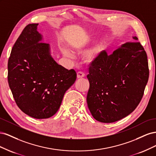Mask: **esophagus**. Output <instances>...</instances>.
<instances>
[{
    "label": "esophagus",
    "mask_w": 156,
    "mask_h": 156,
    "mask_svg": "<svg viewBox=\"0 0 156 156\" xmlns=\"http://www.w3.org/2000/svg\"><path fill=\"white\" fill-rule=\"evenodd\" d=\"M84 76H85V74H84L83 72H79L77 73V77L78 79H79V78H83V77H84Z\"/></svg>",
    "instance_id": "esophagus-1"
}]
</instances>
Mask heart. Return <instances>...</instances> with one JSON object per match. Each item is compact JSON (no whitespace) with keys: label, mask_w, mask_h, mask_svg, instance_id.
<instances>
[{"label":"heart","mask_w":156,"mask_h":156,"mask_svg":"<svg viewBox=\"0 0 156 156\" xmlns=\"http://www.w3.org/2000/svg\"><path fill=\"white\" fill-rule=\"evenodd\" d=\"M105 48L106 44L104 41H101L100 43L98 44L97 45L94 46V48H92V49H90L87 52L85 55H84V60H85L86 62L88 63L93 62L97 58L98 55L105 49ZM62 52L64 55L68 56V57H72L73 56L72 53L68 49H62Z\"/></svg>","instance_id":"obj_1"}]
</instances>
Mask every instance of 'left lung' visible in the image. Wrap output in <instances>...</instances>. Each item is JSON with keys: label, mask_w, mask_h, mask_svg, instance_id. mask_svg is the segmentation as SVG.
I'll return each mask as SVG.
<instances>
[{"label": "left lung", "mask_w": 156, "mask_h": 156, "mask_svg": "<svg viewBox=\"0 0 156 156\" xmlns=\"http://www.w3.org/2000/svg\"><path fill=\"white\" fill-rule=\"evenodd\" d=\"M88 73L89 110L96 120L112 123L139 104L149 77L147 55L140 42H127L111 55L103 51L90 65Z\"/></svg>", "instance_id": "left-lung-1"}]
</instances>
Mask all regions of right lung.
Here are the masks:
<instances>
[{"label":"right lung","mask_w":156,"mask_h":156,"mask_svg":"<svg viewBox=\"0 0 156 156\" xmlns=\"http://www.w3.org/2000/svg\"><path fill=\"white\" fill-rule=\"evenodd\" d=\"M37 25H27L13 45L8 62V81L19 108L32 118L44 119L58 111L77 73L51 57L49 45L41 42Z\"/></svg>","instance_id":"obj_1"}]
</instances>
